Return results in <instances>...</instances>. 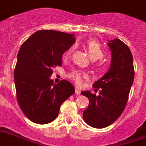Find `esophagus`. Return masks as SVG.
Wrapping results in <instances>:
<instances>
[{
    "mask_svg": "<svg viewBox=\"0 0 146 146\" xmlns=\"http://www.w3.org/2000/svg\"><path fill=\"white\" fill-rule=\"evenodd\" d=\"M80 93H81V91L80 90L79 88H75V94H78V95H79V94H80Z\"/></svg>",
    "mask_w": 146,
    "mask_h": 146,
    "instance_id": "obj_1",
    "label": "esophagus"
}]
</instances>
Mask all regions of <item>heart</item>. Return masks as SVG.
Masks as SVG:
<instances>
[{
	"mask_svg": "<svg viewBox=\"0 0 146 146\" xmlns=\"http://www.w3.org/2000/svg\"><path fill=\"white\" fill-rule=\"evenodd\" d=\"M86 48L88 53V55L92 60L101 59L103 57V50L101 46L95 40H88L86 43ZM74 50V46H72L66 52L65 57L67 58L70 55ZM69 78L78 86H81L83 80H88V75L87 73L81 71H74L69 74Z\"/></svg>",
	"mask_w": 146,
	"mask_h": 146,
	"instance_id": "heart-1",
	"label": "heart"
}]
</instances>
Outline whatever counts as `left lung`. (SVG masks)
<instances>
[{
	"label": "left lung",
	"mask_w": 146,
	"mask_h": 146,
	"mask_svg": "<svg viewBox=\"0 0 146 146\" xmlns=\"http://www.w3.org/2000/svg\"><path fill=\"white\" fill-rule=\"evenodd\" d=\"M107 45L111 53L110 67L93 84L95 90H100L99 95L90 91L81 92L89 100L83 119L96 129L109 126L121 115L134 78L133 57L129 46L119 39L108 40Z\"/></svg>",
	"instance_id": "8db88e82"
}]
</instances>
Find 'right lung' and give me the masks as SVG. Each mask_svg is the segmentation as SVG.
<instances>
[{"label": "right lung", "mask_w": 146, "mask_h": 146, "mask_svg": "<svg viewBox=\"0 0 146 146\" xmlns=\"http://www.w3.org/2000/svg\"><path fill=\"white\" fill-rule=\"evenodd\" d=\"M75 42L74 35L54 30L35 32L22 44L15 68L17 102L23 114L37 124L56 119L61 104L74 93L66 80L58 84L50 77L62 66V57Z\"/></svg>", "instance_id": "1"}]
</instances>
